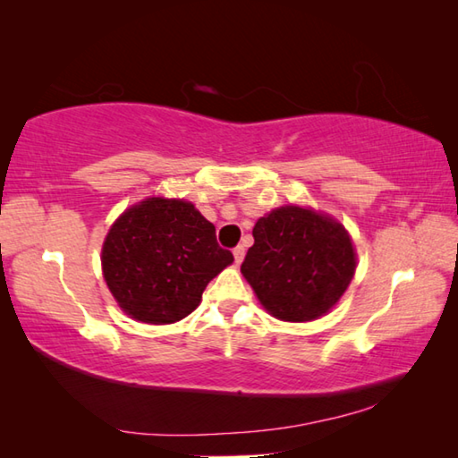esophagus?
<instances>
[{"instance_id": "34e87169", "label": "esophagus", "mask_w": 458, "mask_h": 458, "mask_svg": "<svg viewBox=\"0 0 458 458\" xmlns=\"http://www.w3.org/2000/svg\"><path fill=\"white\" fill-rule=\"evenodd\" d=\"M232 252H234V260H236V265H240V262H242V259H244V246L242 244H240V246H236L234 248V250H232Z\"/></svg>"}]
</instances>
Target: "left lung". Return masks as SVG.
I'll return each instance as SVG.
<instances>
[{"instance_id": "left-lung-1", "label": "left lung", "mask_w": 458, "mask_h": 458, "mask_svg": "<svg viewBox=\"0 0 458 458\" xmlns=\"http://www.w3.org/2000/svg\"><path fill=\"white\" fill-rule=\"evenodd\" d=\"M242 275L260 303L281 321H313L337 303L355 273L345 228L299 206H284L257 222Z\"/></svg>"}]
</instances>
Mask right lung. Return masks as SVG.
I'll return each mask as SVG.
<instances>
[{"mask_svg": "<svg viewBox=\"0 0 458 458\" xmlns=\"http://www.w3.org/2000/svg\"><path fill=\"white\" fill-rule=\"evenodd\" d=\"M234 260L193 204L149 198L113 224L103 246L105 281L137 321L164 325L188 317L216 275Z\"/></svg>", "mask_w": 458, "mask_h": 458, "instance_id": "right-lung-1", "label": "right lung"}]
</instances>
